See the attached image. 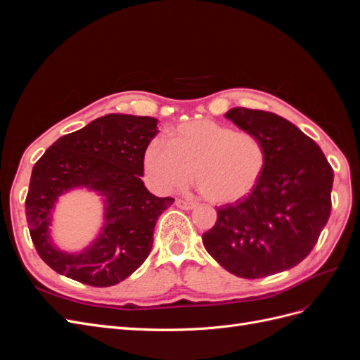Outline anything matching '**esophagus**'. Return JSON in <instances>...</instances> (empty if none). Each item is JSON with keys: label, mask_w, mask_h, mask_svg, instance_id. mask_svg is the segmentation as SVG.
<instances>
[{"label": "esophagus", "mask_w": 360, "mask_h": 360, "mask_svg": "<svg viewBox=\"0 0 360 360\" xmlns=\"http://www.w3.org/2000/svg\"><path fill=\"white\" fill-rule=\"evenodd\" d=\"M176 205L179 207V209H183V210H192L195 209V204L193 201H186V200H177L176 201Z\"/></svg>", "instance_id": "esophagus-1"}]
</instances>
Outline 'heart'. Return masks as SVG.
I'll return each mask as SVG.
<instances>
[{
  "mask_svg": "<svg viewBox=\"0 0 360 360\" xmlns=\"http://www.w3.org/2000/svg\"><path fill=\"white\" fill-rule=\"evenodd\" d=\"M266 147L255 134L231 126L197 120L177 126L171 141L155 136L144 150V169L156 191L172 192L192 177L200 192L213 202L243 198L263 176Z\"/></svg>",
  "mask_w": 360,
  "mask_h": 360,
  "instance_id": "heart-1",
  "label": "heart"
}]
</instances>
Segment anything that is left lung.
<instances>
[{
    "label": "left lung",
    "mask_w": 360,
    "mask_h": 360,
    "mask_svg": "<svg viewBox=\"0 0 360 360\" xmlns=\"http://www.w3.org/2000/svg\"><path fill=\"white\" fill-rule=\"evenodd\" d=\"M225 117L263 141L267 159L250 193L217 207L202 243L238 278L275 275L297 266L317 243L330 216L333 169L321 148L285 118L248 108Z\"/></svg>",
    "instance_id": "left-lung-1"
}]
</instances>
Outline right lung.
<instances>
[{
	"instance_id": "right-lung-1",
	"label": "right lung",
	"mask_w": 360,
	"mask_h": 360,
	"mask_svg": "<svg viewBox=\"0 0 360 360\" xmlns=\"http://www.w3.org/2000/svg\"><path fill=\"white\" fill-rule=\"evenodd\" d=\"M158 134V120L108 114L57 139L31 172L25 214L37 254L57 274L91 287H111L144 263L153 246L158 217L174 198L150 193L144 150ZM86 187L104 198L105 224L82 253L68 255L51 245L50 213L60 194Z\"/></svg>"
}]
</instances>
